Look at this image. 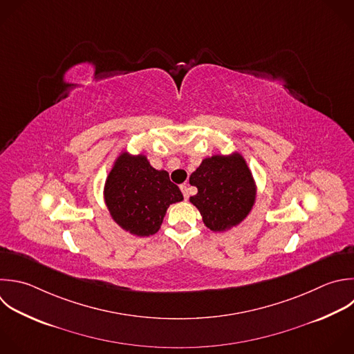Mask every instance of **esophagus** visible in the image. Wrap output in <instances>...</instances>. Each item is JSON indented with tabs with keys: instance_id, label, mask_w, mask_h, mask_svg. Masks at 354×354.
Wrapping results in <instances>:
<instances>
[{
	"instance_id": "obj_1",
	"label": "esophagus",
	"mask_w": 354,
	"mask_h": 354,
	"mask_svg": "<svg viewBox=\"0 0 354 354\" xmlns=\"http://www.w3.org/2000/svg\"><path fill=\"white\" fill-rule=\"evenodd\" d=\"M180 189H181V192H183V195H184V199L187 201V199L189 198V188H188V185H187V184H183V185H180Z\"/></svg>"
}]
</instances>
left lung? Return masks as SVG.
Instances as JSON below:
<instances>
[{
    "instance_id": "left-lung-1",
    "label": "left lung",
    "mask_w": 354,
    "mask_h": 354,
    "mask_svg": "<svg viewBox=\"0 0 354 354\" xmlns=\"http://www.w3.org/2000/svg\"><path fill=\"white\" fill-rule=\"evenodd\" d=\"M189 184L198 188L189 202L201 212L212 231H227L238 225L256 201L253 176L239 153L213 155L202 160L191 174Z\"/></svg>"
}]
</instances>
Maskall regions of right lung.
Wrapping results in <instances>:
<instances>
[{
    "instance_id": "obj_1",
    "label": "right lung",
    "mask_w": 354,
    "mask_h": 354,
    "mask_svg": "<svg viewBox=\"0 0 354 354\" xmlns=\"http://www.w3.org/2000/svg\"><path fill=\"white\" fill-rule=\"evenodd\" d=\"M104 196L112 218L137 236L158 232L167 207L184 199L166 170L153 169L145 155L129 152H122L116 159Z\"/></svg>"
}]
</instances>
